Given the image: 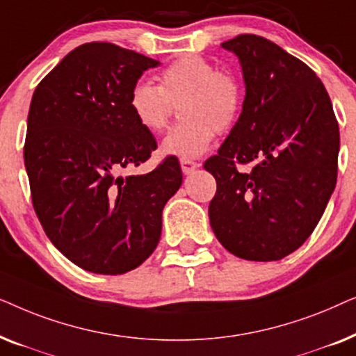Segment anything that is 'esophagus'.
Returning <instances> with one entry per match:
<instances>
[{"mask_svg":"<svg viewBox=\"0 0 356 356\" xmlns=\"http://www.w3.org/2000/svg\"><path fill=\"white\" fill-rule=\"evenodd\" d=\"M181 170H183V173L184 175H191L194 170H197L199 168V163L197 162H193V160H184V159H181Z\"/></svg>","mask_w":356,"mask_h":356,"instance_id":"1","label":"esophagus"}]
</instances>
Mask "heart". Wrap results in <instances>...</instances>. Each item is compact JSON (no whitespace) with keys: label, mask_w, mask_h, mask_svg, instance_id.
<instances>
[{"label":"heart","mask_w":356,"mask_h":356,"mask_svg":"<svg viewBox=\"0 0 356 356\" xmlns=\"http://www.w3.org/2000/svg\"><path fill=\"white\" fill-rule=\"evenodd\" d=\"M184 120L165 136L160 152L184 160L201 157L216 139L236 123L243 105V89L233 74L218 71L212 61L186 55L165 67L160 86L147 79L134 82L129 110L149 133H160L168 123L172 104H179Z\"/></svg>","instance_id":"heart-1"}]
</instances>
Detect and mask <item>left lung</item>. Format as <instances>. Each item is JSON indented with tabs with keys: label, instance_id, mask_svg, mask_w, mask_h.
Segmentation results:
<instances>
[{
	"label": "left lung",
	"instance_id": "1",
	"mask_svg": "<svg viewBox=\"0 0 356 356\" xmlns=\"http://www.w3.org/2000/svg\"><path fill=\"white\" fill-rule=\"evenodd\" d=\"M240 61L245 100L218 154L204 163L217 193L209 218L217 240L246 261H279L303 245L335 181L339 124L316 72L257 35L223 42ZM252 165L238 172L236 163Z\"/></svg>",
	"mask_w": 356,
	"mask_h": 356
}]
</instances>
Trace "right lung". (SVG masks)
<instances>
[{
  "instance_id": "obj_1",
  "label": "right lung",
  "mask_w": 356,
  "mask_h": 356,
  "mask_svg": "<svg viewBox=\"0 0 356 356\" xmlns=\"http://www.w3.org/2000/svg\"><path fill=\"white\" fill-rule=\"evenodd\" d=\"M160 61L113 43H84L32 95L24 162L47 236L81 269L118 275L152 254L162 212L183 183L177 157L145 175L157 143L129 110V92Z\"/></svg>"
}]
</instances>
